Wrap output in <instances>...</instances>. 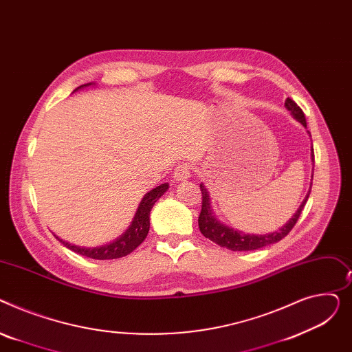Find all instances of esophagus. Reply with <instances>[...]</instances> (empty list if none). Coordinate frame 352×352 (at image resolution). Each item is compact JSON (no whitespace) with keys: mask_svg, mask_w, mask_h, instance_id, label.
<instances>
[{"mask_svg":"<svg viewBox=\"0 0 352 352\" xmlns=\"http://www.w3.org/2000/svg\"><path fill=\"white\" fill-rule=\"evenodd\" d=\"M190 172H192V169H190L189 164H188V163H182V164H179V166L175 169L173 177H175L176 180L182 182V180H186L188 177H190Z\"/></svg>","mask_w":352,"mask_h":352,"instance_id":"obj_1","label":"esophagus"}]
</instances>
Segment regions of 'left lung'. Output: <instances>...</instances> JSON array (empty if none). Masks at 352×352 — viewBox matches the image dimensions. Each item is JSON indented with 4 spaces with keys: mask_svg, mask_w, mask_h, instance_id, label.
<instances>
[{
    "mask_svg": "<svg viewBox=\"0 0 352 352\" xmlns=\"http://www.w3.org/2000/svg\"><path fill=\"white\" fill-rule=\"evenodd\" d=\"M285 108L292 112V115L302 123V126L307 128V122H305V116H304V112L302 109L297 105V103L287 98L285 99ZM311 157L314 159V149L311 151ZM200 190H201V210H200V214H199V229L201 232V234L209 239L212 241H214L216 244H219L220 247H226V249L229 250H233V252H249V250H257V249H261V247L264 245H268V244H273V243H277L280 240H283L288 233H290L293 230V227L296 226L304 206L308 200V196H309V192H311V188H309L308 190V195L305 196V199L302 200L300 209L297 210V213L290 219V221H288L284 227H281V229L278 232H274L272 234H243L237 230H233L230 229V227H227L221 223H219L213 213H212V209H210V200H209V193L208 190H206V188L203 184H200Z\"/></svg>",
    "mask_w": 352,
    "mask_h": 352,
    "instance_id": "left-lung-1",
    "label": "left lung"
}]
</instances>
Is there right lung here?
I'll list each match as a JSON object with an SVG mask.
<instances>
[{
  "label": "right lung",
  "mask_w": 352,
  "mask_h": 352,
  "mask_svg": "<svg viewBox=\"0 0 352 352\" xmlns=\"http://www.w3.org/2000/svg\"><path fill=\"white\" fill-rule=\"evenodd\" d=\"M91 84H85L78 87L75 91H78L82 87H89ZM168 189V183H163L157 188H155L153 190H151L146 196L143 197V200L140 201L138 212L135 214V219L132 221V226L126 230V233L123 234L120 239H118L116 241L102 245V247H94V249H85V247H78L74 244H69L67 241H62L59 237H56L62 244L65 247H68L69 250L85 256L89 258H95V260H112V258H119L123 256H128L129 253H132L136 247L146 239L148 233H149V216H151V210L153 208L155 201L166 192Z\"/></svg>",
  "instance_id": "right-lung-1"
}]
</instances>
